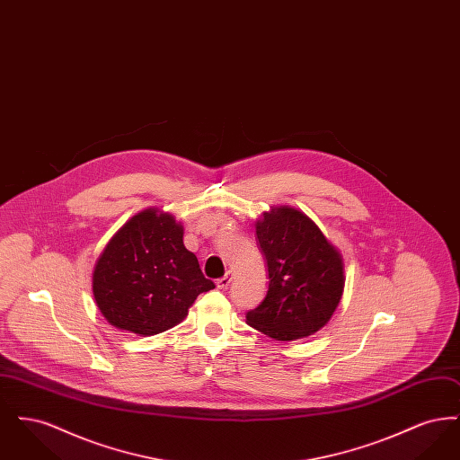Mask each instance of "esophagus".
<instances>
[{"label": "esophagus", "instance_id": "esophagus-1", "mask_svg": "<svg viewBox=\"0 0 460 460\" xmlns=\"http://www.w3.org/2000/svg\"><path fill=\"white\" fill-rule=\"evenodd\" d=\"M231 279H233V274L231 272H226L222 278H219L217 281H216V285L219 289H226L227 286L231 285Z\"/></svg>", "mask_w": 460, "mask_h": 460}]
</instances>
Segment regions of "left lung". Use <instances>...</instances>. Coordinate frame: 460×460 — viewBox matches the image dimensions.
I'll use <instances>...</instances> for the list:
<instances>
[{"label":"left lung","instance_id":"left-lung-1","mask_svg":"<svg viewBox=\"0 0 460 460\" xmlns=\"http://www.w3.org/2000/svg\"><path fill=\"white\" fill-rule=\"evenodd\" d=\"M269 289L246 312L252 328L278 341L305 338L324 328L341 300L345 269L340 252L304 212L272 207L255 224Z\"/></svg>","mask_w":460,"mask_h":460}]
</instances>
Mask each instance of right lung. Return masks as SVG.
<instances>
[{"label":"right lung","instance_id":"right-lung-1","mask_svg":"<svg viewBox=\"0 0 460 460\" xmlns=\"http://www.w3.org/2000/svg\"><path fill=\"white\" fill-rule=\"evenodd\" d=\"M174 216L146 208L107 243L93 270L94 302L111 326L154 336L174 328L216 285L182 243Z\"/></svg>","mask_w":460,"mask_h":460}]
</instances>
